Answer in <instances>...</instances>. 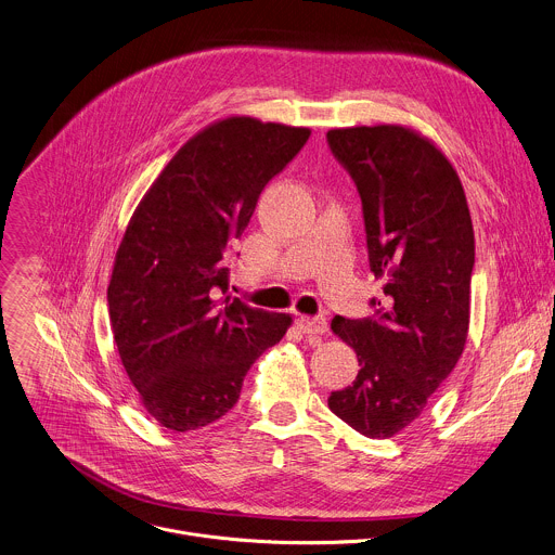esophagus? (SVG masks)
Wrapping results in <instances>:
<instances>
[{
    "mask_svg": "<svg viewBox=\"0 0 555 555\" xmlns=\"http://www.w3.org/2000/svg\"><path fill=\"white\" fill-rule=\"evenodd\" d=\"M297 326L299 331H304L306 335H324L328 331V322L326 318H309V315H299L297 318Z\"/></svg>",
    "mask_w": 555,
    "mask_h": 555,
    "instance_id": "obj_1",
    "label": "esophagus"
}]
</instances>
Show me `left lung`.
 Wrapping results in <instances>:
<instances>
[{"label":"left lung","mask_w":555,"mask_h":555,"mask_svg":"<svg viewBox=\"0 0 555 555\" xmlns=\"http://www.w3.org/2000/svg\"><path fill=\"white\" fill-rule=\"evenodd\" d=\"M361 196L371 271L384 280L377 318L331 322L357 352L352 386L328 408L367 439H390L421 416L454 371L469 328L474 227L450 158L408 126L326 134Z\"/></svg>","instance_id":"1"}]
</instances>
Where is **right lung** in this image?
<instances>
[{"mask_svg": "<svg viewBox=\"0 0 555 555\" xmlns=\"http://www.w3.org/2000/svg\"><path fill=\"white\" fill-rule=\"evenodd\" d=\"M309 137L254 116L211 122L173 154L122 233L107 286L114 341L143 408L173 433L224 416L293 324L216 293L229 286V244Z\"/></svg>", "mask_w": 555, "mask_h": 555, "instance_id": "1", "label": "right lung"}]
</instances>
